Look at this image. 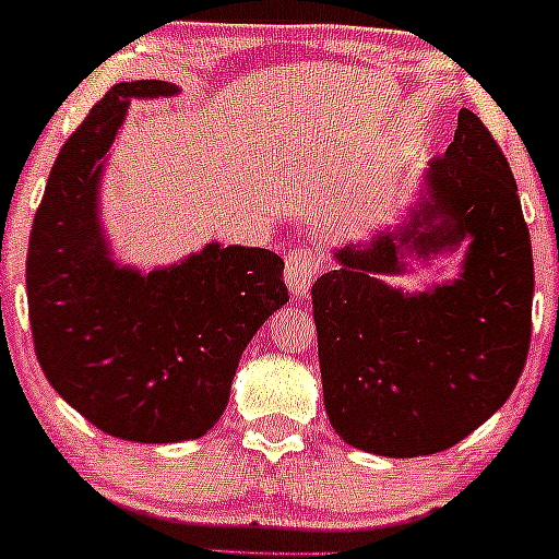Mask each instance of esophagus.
<instances>
[{
  "label": "esophagus",
  "mask_w": 559,
  "mask_h": 559,
  "mask_svg": "<svg viewBox=\"0 0 559 559\" xmlns=\"http://www.w3.org/2000/svg\"><path fill=\"white\" fill-rule=\"evenodd\" d=\"M322 255H318L309 247H296L285 255V282L290 287V293L296 298L309 296V287L312 282L318 280V274L322 272Z\"/></svg>",
  "instance_id": "obj_1"
}]
</instances>
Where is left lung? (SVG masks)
<instances>
[{"label": "left lung", "mask_w": 559, "mask_h": 559, "mask_svg": "<svg viewBox=\"0 0 559 559\" xmlns=\"http://www.w3.org/2000/svg\"><path fill=\"white\" fill-rule=\"evenodd\" d=\"M460 243L450 283L406 294L381 280L405 273L408 254L429 260ZM333 258L312 309L338 439L382 457L436 454L506 404L531 347L533 250L509 160L471 109L404 223Z\"/></svg>", "instance_id": "left-lung-1"}]
</instances>
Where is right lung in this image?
I'll return each instance as SVG.
<instances>
[{
    "label": "right lung",
    "mask_w": 559,
    "mask_h": 559,
    "mask_svg": "<svg viewBox=\"0 0 559 559\" xmlns=\"http://www.w3.org/2000/svg\"><path fill=\"white\" fill-rule=\"evenodd\" d=\"M164 80L118 83L61 147L34 217L28 320L45 377L115 439L175 444L215 428L239 358L287 304L282 258L221 241L140 272L112 258L102 171L131 99H169Z\"/></svg>",
    "instance_id": "right-lung-1"
}]
</instances>
